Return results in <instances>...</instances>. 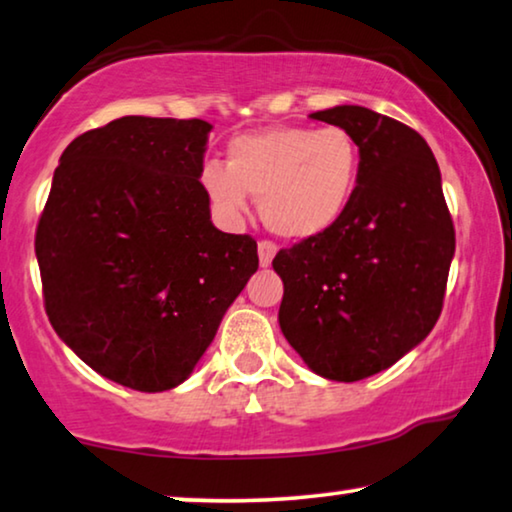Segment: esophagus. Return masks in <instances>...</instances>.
<instances>
[{"instance_id": "obj_1", "label": "esophagus", "mask_w": 512, "mask_h": 512, "mask_svg": "<svg viewBox=\"0 0 512 512\" xmlns=\"http://www.w3.org/2000/svg\"><path fill=\"white\" fill-rule=\"evenodd\" d=\"M257 253H259V264L269 266L273 262V257H276V253H278V246L273 241H259Z\"/></svg>"}]
</instances>
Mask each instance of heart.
Segmentation results:
<instances>
[{"instance_id":"heart-1","label":"heart","mask_w":512,"mask_h":512,"mask_svg":"<svg viewBox=\"0 0 512 512\" xmlns=\"http://www.w3.org/2000/svg\"><path fill=\"white\" fill-rule=\"evenodd\" d=\"M361 149L342 126H278L241 135L230 144L227 165H209L202 183L230 216L259 197L264 225L282 239H312L338 223L352 202Z\"/></svg>"}]
</instances>
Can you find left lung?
Segmentation results:
<instances>
[{
	"instance_id": "obj_1",
	"label": "left lung",
	"mask_w": 512,
	"mask_h": 512,
	"mask_svg": "<svg viewBox=\"0 0 512 512\" xmlns=\"http://www.w3.org/2000/svg\"><path fill=\"white\" fill-rule=\"evenodd\" d=\"M312 119L361 149L347 211L324 234L280 250L282 335L315 375L358 381L391 368L434 329L455 255L432 149L414 128L361 105Z\"/></svg>"
}]
</instances>
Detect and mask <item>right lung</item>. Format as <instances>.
<instances>
[{
	"label": "right lung",
	"mask_w": 512,
	"mask_h": 512,
	"mask_svg": "<svg viewBox=\"0 0 512 512\" xmlns=\"http://www.w3.org/2000/svg\"><path fill=\"white\" fill-rule=\"evenodd\" d=\"M211 124L121 117L68 144L36 227L45 312L105 379L160 393L190 377L257 271V241L211 223Z\"/></svg>",
	"instance_id": "obj_1"
}]
</instances>
